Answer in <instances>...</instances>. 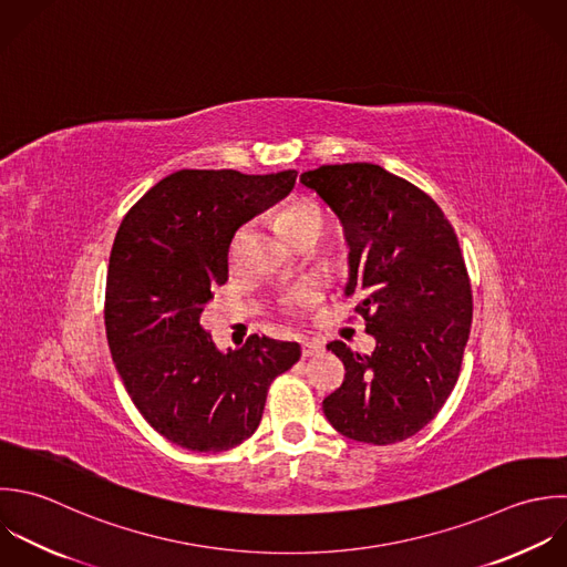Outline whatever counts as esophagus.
Instances as JSON below:
<instances>
[{"mask_svg": "<svg viewBox=\"0 0 567 567\" xmlns=\"http://www.w3.org/2000/svg\"><path fill=\"white\" fill-rule=\"evenodd\" d=\"M324 351V342L320 340H302V358H311Z\"/></svg>", "mask_w": 567, "mask_h": 567, "instance_id": "1", "label": "esophagus"}]
</instances>
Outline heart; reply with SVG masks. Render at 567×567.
<instances>
[{
	"label": "heart",
	"instance_id": "1",
	"mask_svg": "<svg viewBox=\"0 0 567 567\" xmlns=\"http://www.w3.org/2000/svg\"><path fill=\"white\" fill-rule=\"evenodd\" d=\"M282 223H285V231L287 236L296 243L298 238L307 236V234H324L327 231V214L320 205L316 203H296L291 205L289 209H285L282 214ZM247 236H249V227H240L234 238H231V245H229V258L234 265L240 262L243 258V251H245V243H247ZM316 300V287L313 285H302V287H296L291 291H287L280 302L287 311H298L302 309L305 305L313 302Z\"/></svg>",
	"mask_w": 567,
	"mask_h": 567
}]
</instances>
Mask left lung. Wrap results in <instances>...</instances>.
<instances>
[{
    "instance_id": "1",
    "label": "left lung",
    "mask_w": 567,
    "mask_h": 567,
    "mask_svg": "<svg viewBox=\"0 0 567 567\" xmlns=\"http://www.w3.org/2000/svg\"><path fill=\"white\" fill-rule=\"evenodd\" d=\"M300 183L344 227V293L362 298L355 311L375 338L371 355L327 344L347 373L322 411L349 440L404 442L440 413L462 371L473 291L457 234L429 194L373 163L322 165Z\"/></svg>"
}]
</instances>
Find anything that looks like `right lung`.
Instances as JSON below:
<instances>
[{
  "label": "right lung",
  "mask_w": 567,
  "mask_h": 567,
  "mask_svg": "<svg viewBox=\"0 0 567 567\" xmlns=\"http://www.w3.org/2000/svg\"><path fill=\"white\" fill-rule=\"evenodd\" d=\"M296 176L181 169L121 220L105 282L110 353L138 413L181 449L223 453L249 440L271 382L300 360L298 342L256 333L223 353L200 327L212 289L227 282L236 229Z\"/></svg>",
  "instance_id": "add662e5"
}]
</instances>
